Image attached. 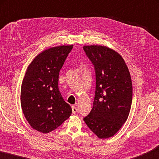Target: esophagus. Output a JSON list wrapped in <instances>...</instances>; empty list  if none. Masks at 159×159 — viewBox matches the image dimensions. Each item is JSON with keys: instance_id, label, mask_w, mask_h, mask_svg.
I'll list each match as a JSON object with an SVG mask.
<instances>
[{"instance_id": "1", "label": "esophagus", "mask_w": 159, "mask_h": 159, "mask_svg": "<svg viewBox=\"0 0 159 159\" xmlns=\"http://www.w3.org/2000/svg\"><path fill=\"white\" fill-rule=\"evenodd\" d=\"M77 111H78L77 107H75V106H72V112H73L74 114H76Z\"/></svg>"}]
</instances>
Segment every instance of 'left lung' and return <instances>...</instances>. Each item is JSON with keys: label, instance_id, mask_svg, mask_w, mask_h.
<instances>
[{"label": "left lung", "instance_id": "obj_1", "mask_svg": "<svg viewBox=\"0 0 159 159\" xmlns=\"http://www.w3.org/2000/svg\"><path fill=\"white\" fill-rule=\"evenodd\" d=\"M95 70L96 88L93 109L83 118L99 138L114 136L127 120L133 99L130 72L119 53L107 46L84 45Z\"/></svg>", "mask_w": 159, "mask_h": 159}]
</instances>
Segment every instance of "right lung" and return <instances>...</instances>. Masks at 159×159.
I'll use <instances>...</instances> for the list:
<instances>
[{
  "instance_id": "1",
  "label": "right lung",
  "mask_w": 159,
  "mask_h": 159,
  "mask_svg": "<svg viewBox=\"0 0 159 159\" xmlns=\"http://www.w3.org/2000/svg\"><path fill=\"white\" fill-rule=\"evenodd\" d=\"M72 48L73 45L48 48L26 69L21 87V109L31 127L41 133L55 130L72 113L58 88L59 74Z\"/></svg>"
}]
</instances>
